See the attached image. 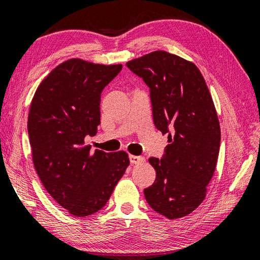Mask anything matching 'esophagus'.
I'll return each instance as SVG.
<instances>
[{"mask_svg":"<svg viewBox=\"0 0 260 260\" xmlns=\"http://www.w3.org/2000/svg\"><path fill=\"white\" fill-rule=\"evenodd\" d=\"M129 161L132 165H139V164H142V162H145V157L137 156V155H131Z\"/></svg>","mask_w":260,"mask_h":260,"instance_id":"esophagus-1","label":"esophagus"}]
</instances>
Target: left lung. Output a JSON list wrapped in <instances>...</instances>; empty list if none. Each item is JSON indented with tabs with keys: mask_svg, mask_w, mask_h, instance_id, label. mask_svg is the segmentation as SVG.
I'll use <instances>...</instances> for the list:
<instances>
[{
	"mask_svg": "<svg viewBox=\"0 0 260 260\" xmlns=\"http://www.w3.org/2000/svg\"><path fill=\"white\" fill-rule=\"evenodd\" d=\"M149 87L154 125L168 134L162 158L150 157L156 179L146 188L150 208L169 219L203 202L219 153L220 128L202 73L191 61L154 51L126 63Z\"/></svg>",
	"mask_w": 260,
	"mask_h": 260,
	"instance_id": "obj_1",
	"label": "left lung"
}]
</instances>
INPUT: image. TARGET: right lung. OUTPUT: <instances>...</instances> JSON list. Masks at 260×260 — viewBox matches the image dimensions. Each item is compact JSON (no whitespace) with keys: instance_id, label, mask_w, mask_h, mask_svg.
Listing matches in <instances>:
<instances>
[{"instance_id":"add662e5","label":"right lung","mask_w":260,"mask_h":260,"mask_svg":"<svg viewBox=\"0 0 260 260\" xmlns=\"http://www.w3.org/2000/svg\"><path fill=\"white\" fill-rule=\"evenodd\" d=\"M122 65L73 58L58 65L37 87L28 133L35 169L53 200L77 217L105 207L129 166L123 150L85 146L100 125V94Z\"/></svg>"}]
</instances>
